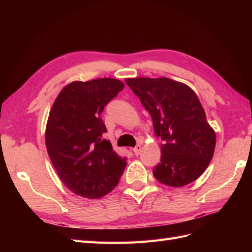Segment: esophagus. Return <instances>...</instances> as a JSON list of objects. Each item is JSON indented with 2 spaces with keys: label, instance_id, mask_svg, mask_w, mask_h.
I'll list each match as a JSON object with an SVG mask.
<instances>
[{
  "label": "esophagus",
  "instance_id": "esophagus-1",
  "mask_svg": "<svg viewBox=\"0 0 252 252\" xmlns=\"http://www.w3.org/2000/svg\"><path fill=\"white\" fill-rule=\"evenodd\" d=\"M133 152H134V154L136 155V156H138V155L141 154V152H142V145L141 144H137V145L133 148Z\"/></svg>",
  "mask_w": 252,
  "mask_h": 252
}]
</instances>
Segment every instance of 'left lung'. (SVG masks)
<instances>
[{"label": "left lung", "mask_w": 252, "mask_h": 252, "mask_svg": "<svg viewBox=\"0 0 252 252\" xmlns=\"http://www.w3.org/2000/svg\"><path fill=\"white\" fill-rule=\"evenodd\" d=\"M126 83L149 112L162 141L155 178L172 187L197 180L213 157L216 132L194 91L168 78L126 79Z\"/></svg>", "instance_id": "obj_1"}]
</instances>
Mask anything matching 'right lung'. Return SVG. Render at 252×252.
<instances>
[{
	"label": "right lung",
	"mask_w": 252,
	"mask_h": 252,
	"mask_svg": "<svg viewBox=\"0 0 252 252\" xmlns=\"http://www.w3.org/2000/svg\"><path fill=\"white\" fill-rule=\"evenodd\" d=\"M125 88L117 79L76 81L58 94L47 120L45 143L63 183L74 194L96 199L108 194L126 165L109 141L100 114Z\"/></svg>",
	"instance_id": "right-lung-1"
}]
</instances>
